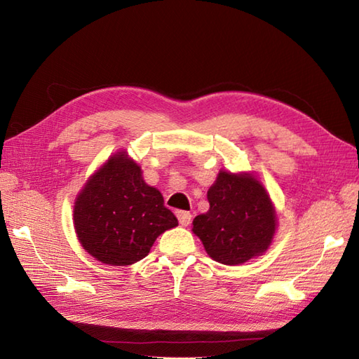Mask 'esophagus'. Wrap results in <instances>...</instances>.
Segmentation results:
<instances>
[{
  "label": "esophagus",
  "instance_id": "34e87169",
  "mask_svg": "<svg viewBox=\"0 0 359 359\" xmlns=\"http://www.w3.org/2000/svg\"><path fill=\"white\" fill-rule=\"evenodd\" d=\"M175 216H177L179 224L182 226H188L189 222H191V217H193L191 212H188V211H175Z\"/></svg>",
  "mask_w": 359,
  "mask_h": 359
}]
</instances>
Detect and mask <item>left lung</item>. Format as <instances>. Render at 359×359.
Segmentation results:
<instances>
[{"instance_id":"8db88e82","label":"left lung","mask_w":359,"mask_h":359,"mask_svg":"<svg viewBox=\"0 0 359 359\" xmlns=\"http://www.w3.org/2000/svg\"><path fill=\"white\" fill-rule=\"evenodd\" d=\"M210 210L193 220V233L211 259L238 265L261 256L276 231V211L253 174L220 171L208 189Z\"/></svg>"}]
</instances>
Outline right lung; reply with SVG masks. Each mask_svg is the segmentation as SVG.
Here are the masks:
<instances>
[{
  "mask_svg": "<svg viewBox=\"0 0 359 359\" xmlns=\"http://www.w3.org/2000/svg\"><path fill=\"white\" fill-rule=\"evenodd\" d=\"M158 189L125 151L108 158L77 196L74 226L90 256L108 265H131L148 256L160 234L177 226Z\"/></svg>",
  "mask_w": 359,
  "mask_h": 359,
  "instance_id": "1",
  "label": "right lung"
}]
</instances>
